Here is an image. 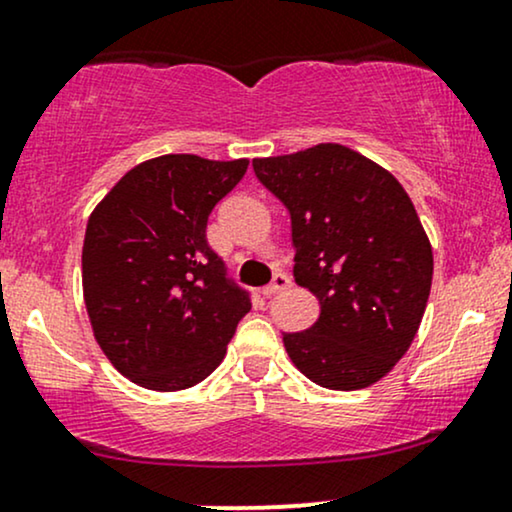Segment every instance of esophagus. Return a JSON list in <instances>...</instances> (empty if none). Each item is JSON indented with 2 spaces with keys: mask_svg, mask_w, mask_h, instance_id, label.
Masks as SVG:
<instances>
[{
  "mask_svg": "<svg viewBox=\"0 0 512 512\" xmlns=\"http://www.w3.org/2000/svg\"><path fill=\"white\" fill-rule=\"evenodd\" d=\"M291 276L288 274H274V279H272V283H269V286H264V295H276V293H281V291H286V288H291Z\"/></svg>",
  "mask_w": 512,
  "mask_h": 512,
  "instance_id": "34e87169",
  "label": "esophagus"
}]
</instances>
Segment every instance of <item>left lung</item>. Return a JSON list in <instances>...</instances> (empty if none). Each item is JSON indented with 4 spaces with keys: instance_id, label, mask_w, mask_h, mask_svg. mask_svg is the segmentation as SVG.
<instances>
[{
    "instance_id": "left-lung-1",
    "label": "left lung",
    "mask_w": 512,
    "mask_h": 512,
    "mask_svg": "<svg viewBox=\"0 0 512 512\" xmlns=\"http://www.w3.org/2000/svg\"><path fill=\"white\" fill-rule=\"evenodd\" d=\"M252 169L291 214L295 283L322 305L283 346L324 389H365L405 355L429 300L434 257L415 205L389 171L336 143Z\"/></svg>"
}]
</instances>
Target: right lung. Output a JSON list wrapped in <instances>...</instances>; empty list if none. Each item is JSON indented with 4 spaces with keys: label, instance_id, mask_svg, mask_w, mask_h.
<instances>
[{
    "label": "right lung",
    "instance_id": "add662e5",
    "mask_svg": "<svg viewBox=\"0 0 512 512\" xmlns=\"http://www.w3.org/2000/svg\"><path fill=\"white\" fill-rule=\"evenodd\" d=\"M245 171L248 159L164 155L128 171L92 212L85 307L104 355L133 384H200L250 312V291L207 243L209 214Z\"/></svg>",
    "mask_w": 512,
    "mask_h": 512
}]
</instances>
